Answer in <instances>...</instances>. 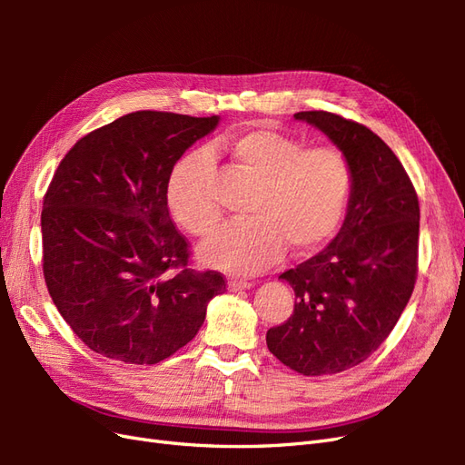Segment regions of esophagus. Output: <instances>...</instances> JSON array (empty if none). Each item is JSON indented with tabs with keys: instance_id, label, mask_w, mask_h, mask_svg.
I'll use <instances>...</instances> for the list:
<instances>
[{
	"instance_id": "obj_1",
	"label": "esophagus",
	"mask_w": 465,
	"mask_h": 465,
	"mask_svg": "<svg viewBox=\"0 0 465 465\" xmlns=\"http://www.w3.org/2000/svg\"><path fill=\"white\" fill-rule=\"evenodd\" d=\"M227 287H229V291H242V289H250L252 287V283L250 281H244V279H229V283H227Z\"/></svg>"
}]
</instances>
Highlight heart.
Returning a JSON list of instances; mask_svg holds the SVG:
<instances>
[{
	"mask_svg": "<svg viewBox=\"0 0 465 465\" xmlns=\"http://www.w3.org/2000/svg\"><path fill=\"white\" fill-rule=\"evenodd\" d=\"M229 154L258 178L246 211L250 219L224 224L202 248L209 265L258 273L283 256L285 244L308 254L340 229L353 192V166L331 145L306 147L301 139L258 125L232 135ZM213 159L205 149L180 157L166 178V203L180 227L207 236L223 211L209 188Z\"/></svg>",
	"mask_w": 465,
	"mask_h": 465,
	"instance_id": "heart-1",
	"label": "heart"
}]
</instances>
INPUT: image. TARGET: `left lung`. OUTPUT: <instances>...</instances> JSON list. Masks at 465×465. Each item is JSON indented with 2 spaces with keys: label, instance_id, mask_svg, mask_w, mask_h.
Returning a JSON list of instances; mask_svg holds the SVG:
<instances>
[{
  "label": "left lung",
  "instance_id": "left-lung-1",
  "mask_svg": "<svg viewBox=\"0 0 465 465\" xmlns=\"http://www.w3.org/2000/svg\"><path fill=\"white\" fill-rule=\"evenodd\" d=\"M353 166L341 231L326 250L281 273L294 311L265 335L294 372L326 376L353 369L386 341L417 281L419 200L393 151L367 125L333 112H297Z\"/></svg>",
  "mask_w": 465,
  "mask_h": 465
}]
</instances>
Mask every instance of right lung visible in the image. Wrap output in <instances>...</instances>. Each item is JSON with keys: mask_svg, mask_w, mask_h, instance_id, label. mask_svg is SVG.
Here are the masks:
<instances>
[{"mask_svg": "<svg viewBox=\"0 0 465 465\" xmlns=\"http://www.w3.org/2000/svg\"><path fill=\"white\" fill-rule=\"evenodd\" d=\"M217 116L139 110L67 151L45 193L42 272L50 297L94 353L154 364L192 341L219 272L190 267L171 217L166 178Z\"/></svg>", "mask_w": 465, "mask_h": 465, "instance_id": "1", "label": "right lung"}]
</instances>
